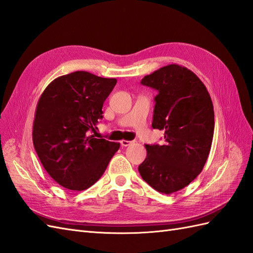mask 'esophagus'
<instances>
[{
  "instance_id": "obj_1",
  "label": "esophagus",
  "mask_w": 253,
  "mask_h": 253,
  "mask_svg": "<svg viewBox=\"0 0 253 253\" xmlns=\"http://www.w3.org/2000/svg\"><path fill=\"white\" fill-rule=\"evenodd\" d=\"M131 143H133V141H127V140H122L121 141L122 146H128V145H130Z\"/></svg>"
}]
</instances>
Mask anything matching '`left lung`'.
Returning <instances> with one entry per match:
<instances>
[{
    "mask_svg": "<svg viewBox=\"0 0 253 253\" xmlns=\"http://www.w3.org/2000/svg\"><path fill=\"white\" fill-rule=\"evenodd\" d=\"M141 83L158 90L152 126L165 131V144L145 145L139 172L155 190L171 194L188 186L209 157L215 126L211 98L198 76L177 64L159 68Z\"/></svg>",
    "mask_w": 253,
    "mask_h": 253,
    "instance_id": "obj_1",
    "label": "left lung"
}]
</instances>
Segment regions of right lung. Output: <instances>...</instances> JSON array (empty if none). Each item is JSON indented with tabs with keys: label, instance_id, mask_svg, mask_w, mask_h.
<instances>
[{
	"label": "right lung",
	"instance_id": "obj_1",
	"mask_svg": "<svg viewBox=\"0 0 253 253\" xmlns=\"http://www.w3.org/2000/svg\"><path fill=\"white\" fill-rule=\"evenodd\" d=\"M115 84L114 78L75 71L54 79L37 102L32 133L35 151L44 170L65 188H89L120 148L118 142L90 134Z\"/></svg>",
	"mask_w": 253,
	"mask_h": 253
}]
</instances>
